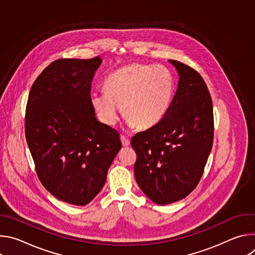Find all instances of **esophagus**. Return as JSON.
<instances>
[{
    "label": "esophagus",
    "mask_w": 255,
    "mask_h": 255,
    "mask_svg": "<svg viewBox=\"0 0 255 255\" xmlns=\"http://www.w3.org/2000/svg\"><path fill=\"white\" fill-rule=\"evenodd\" d=\"M121 142H122V145L123 146H129L130 145V140L126 137V136H121Z\"/></svg>",
    "instance_id": "1"
}]
</instances>
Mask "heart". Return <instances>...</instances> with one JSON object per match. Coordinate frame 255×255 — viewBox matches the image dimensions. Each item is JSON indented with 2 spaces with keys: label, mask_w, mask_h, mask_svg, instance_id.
<instances>
[{
  "label": "heart",
  "mask_w": 255,
  "mask_h": 255,
  "mask_svg": "<svg viewBox=\"0 0 255 255\" xmlns=\"http://www.w3.org/2000/svg\"><path fill=\"white\" fill-rule=\"evenodd\" d=\"M105 93H93L91 104L104 124L113 126L120 115L129 128L148 129L158 124L170 106L173 81L162 65L131 63L109 76Z\"/></svg>",
  "instance_id": "b5f03b06"
}]
</instances>
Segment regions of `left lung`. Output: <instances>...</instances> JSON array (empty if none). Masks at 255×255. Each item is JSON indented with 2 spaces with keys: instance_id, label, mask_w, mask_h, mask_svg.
<instances>
[{
  "instance_id": "obj_1",
  "label": "left lung",
  "mask_w": 255,
  "mask_h": 255,
  "mask_svg": "<svg viewBox=\"0 0 255 255\" xmlns=\"http://www.w3.org/2000/svg\"><path fill=\"white\" fill-rule=\"evenodd\" d=\"M179 77L164 118L137 133L134 174L153 203L168 205L190 195L199 184L214 137L213 105L203 78L192 67L168 60Z\"/></svg>"
}]
</instances>
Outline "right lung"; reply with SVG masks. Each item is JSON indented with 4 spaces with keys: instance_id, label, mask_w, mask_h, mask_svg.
I'll return each mask as SVG.
<instances>
[{
    "instance_id": "obj_1",
    "label": "right lung",
    "mask_w": 255,
    "mask_h": 255,
    "mask_svg": "<svg viewBox=\"0 0 255 255\" xmlns=\"http://www.w3.org/2000/svg\"><path fill=\"white\" fill-rule=\"evenodd\" d=\"M102 63L58 59L34 82L25 134L43 187L56 199L85 206L103 189L121 149L117 130L101 123L91 104V84Z\"/></svg>"
}]
</instances>
